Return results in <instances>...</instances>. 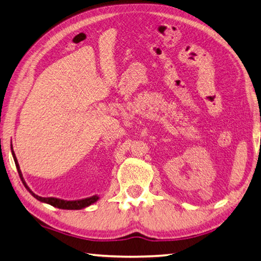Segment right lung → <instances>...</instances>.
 Wrapping results in <instances>:
<instances>
[{"instance_id":"obj_1","label":"right lung","mask_w":261,"mask_h":261,"mask_svg":"<svg viewBox=\"0 0 261 261\" xmlns=\"http://www.w3.org/2000/svg\"><path fill=\"white\" fill-rule=\"evenodd\" d=\"M11 152H12V156H13V160L15 163V166H17V170L19 173V176L21 178V181L23 183V186L25 187V189L30 192V195L33 197H35L37 200H39L40 202H45V203H48V205L56 207V208H60V209H69V211H79V209H83L88 207L90 205H93L97 200H98L99 197L98 196H93L90 198H86V199H81V200H74V201H68V200H63V199H59V198H43V197H39L34 193L32 190H30V188L27 186V183H25L24 178L22 176V173L21 170H20V166H19V163L17 157H15L14 151L12 149V145H11Z\"/></svg>"}]
</instances>
